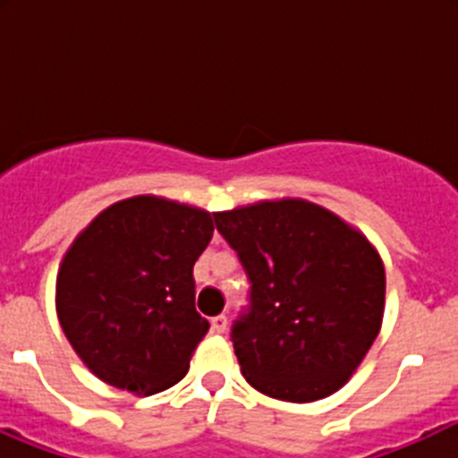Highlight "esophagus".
<instances>
[{"instance_id":"obj_1","label":"esophagus","mask_w":458,"mask_h":458,"mask_svg":"<svg viewBox=\"0 0 458 458\" xmlns=\"http://www.w3.org/2000/svg\"><path fill=\"white\" fill-rule=\"evenodd\" d=\"M212 330H215V332H219V335H221V332H225V330H228V317H225V315H219V317H215V318H212Z\"/></svg>"}]
</instances>
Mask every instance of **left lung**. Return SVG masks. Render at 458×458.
I'll return each instance as SVG.
<instances>
[{"mask_svg": "<svg viewBox=\"0 0 458 458\" xmlns=\"http://www.w3.org/2000/svg\"><path fill=\"white\" fill-rule=\"evenodd\" d=\"M252 284L234 321L243 377L261 394L310 403L335 394L381 330L386 267L361 230L306 199L215 212Z\"/></svg>", "mask_w": 458, "mask_h": 458, "instance_id": "left-lung-1", "label": "left lung"}]
</instances>
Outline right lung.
Returning a JSON list of instances; mask_svg holds the SVG:
<instances>
[{"instance_id": "right-lung-1", "label": "right lung", "mask_w": 458, "mask_h": 458, "mask_svg": "<svg viewBox=\"0 0 458 458\" xmlns=\"http://www.w3.org/2000/svg\"><path fill=\"white\" fill-rule=\"evenodd\" d=\"M212 233L208 210L137 195L77 234L59 263L55 308L95 377L137 396L186 377L210 327L195 310L192 266Z\"/></svg>"}]
</instances>
